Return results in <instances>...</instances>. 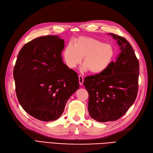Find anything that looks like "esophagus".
Here are the masks:
<instances>
[{
    "mask_svg": "<svg viewBox=\"0 0 153 153\" xmlns=\"http://www.w3.org/2000/svg\"><path fill=\"white\" fill-rule=\"evenodd\" d=\"M78 77H79V84H80V85H83V81H84V79H83V76H81V75H79V76H78Z\"/></svg>",
    "mask_w": 153,
    "mask_h": 153,
    "instance_id": "1",
    "label": "esophagus"
}]
</instances>
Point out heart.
I'll use <instances>...</instances> for the list:
<instances>
[{"mask_svg": "<svg viewBox=\"0 0 153 153\" xmlns=\"http://www.w3.org/2000/svg\"><path fill=\"white\" fill-rule=\"evenodd\" d=\"M63 58L68 67L76 68L83 60V70L91 74L103 72L111 64L114 55L113 46L92 37H81L73 46L68 45L63 51Z\"/></svg>", "mask_w": 153, "mask_h": 153, "instance_id": "b5f03b06", "label": "heart"}]
</instances>
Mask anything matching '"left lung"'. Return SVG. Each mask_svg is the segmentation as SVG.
<instances>
[{
  "label": "left lung",
  "mask_w": 153,
  "mask_h": 153,
  "mask_svg": "<svg viewBox=\"0 0 153 153\" xmlns=\"http://www.w3.org/2000/svg\"><path fill=\"white\" fill-rule=\"evenodd\" d=\"M120 53L103 72L87 76L83 85L88 93L90 116L99 122L118 120L130 108L138 90L140 65L126 39L114 33Z\"/></svg>",
  "instance_id": "8db88e82"
}]
</instances>
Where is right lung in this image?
Wrapping results in <instances>:
<instances>
[{
    "mask_svg": "<svg viewBox=\"0 0 153 153\" xmlns=\"http://www.w3.org/2000/svg\"><path fill=\"white\" fill-rule=\"evenodd\" d=\"M63 39L39 37L19 52L13 69L15 91L22 108L43 121L57 120L69 97L79 88V77L63 63Z\"/></svg>",
    "mask_w": 153,
    "mask_h": 153,
    "instance_id": "right-lung-1",
    "label": "right lung"
}]
</instances>
